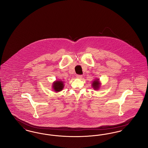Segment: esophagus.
Returning <instances> with one entry per match:
<instances>
[{
  "instance_id": "esophagus-1",
  "label": "esophagus",
  "mask_w": 148,
  "mask_h": 148,
  "mask_svg": "<svg viewBox=\"0 0 148 148\" xmlns=\"http://www.w3.org/2000/svg\"><path fill=\"white\" fill-rule=\"evenodd\" d=\"M76 77H77V79H81V78L82 77V75H77Z\"/></svg>"
}]
</instances>
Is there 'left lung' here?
Wrapping results in <instances>:
<instances>
[{
	"instance_id": "obj_1",
	"label": "left lung",
	"mask_w": 148,
	"mask_h": 148,
	"mask_svg": "<svg viewBox=\"0 0 148 148\" xmlns=\"http://www.w3.org/2000/svg\"><path fill=\"white\" fill-rule=\"evenodd\" d=\"M100 83L99 82V79H97L92 82V86L94 89L98 90L100 87Z\"/></svg>"
}]
</instances>
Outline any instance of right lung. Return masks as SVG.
I'll return each instance as SVG.
<instances>
[{
    "mask_svg": "<svg viewBox=\"0 0 148 148\" xmlns=\"http://www.w3.org/2000/svg\"><path fill=\"white\" fill-rule=\"evenodd\" d=\"M52 86H53V90H54V92H60L61 90H63L64 85V83L62 81L56 80V82H54L53 83Z\"/></svg>",
    "mask_w": 148,
    "mask_h": 148,
    "instance_id": "obj_1",
    "label": "right lung"
}]
</instances>
